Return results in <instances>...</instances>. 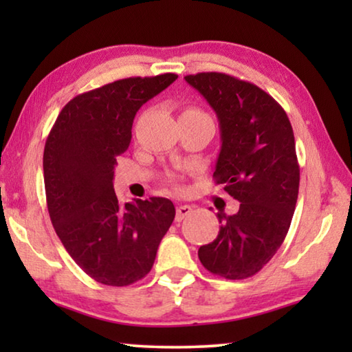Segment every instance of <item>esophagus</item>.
Returning <instances> with one entry per match:
<instances>
[{
    "label": "esophagus",
    "mask_w": 352,
    "mask_h": 352,
    "mask_svg": "<svg viewBox=\"0 0 352 352\" xmlns=\"http://www.w3.org/2000/svg\"><path fill=\"white\" fill-rule=\"evenodd\" d=\"M190 212H192V208H190L189 205H180V206H177L175 220H177V222H182V220H183L184 217H188Z\"/></svg>",
    "instance_id": "esophagus-1"
}]
</instances>
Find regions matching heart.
<instances>
[{
  "label": "heart",
  "mask_w": 352,
  "mask_h": 352,
  "mask_svg": "<svg viewBox=\"0 0 352 352\" xmlns=\"http://www.w3.org/2000/svg\"><path fill=\"white\" fill-rule=\"evenodd\" d=\"M188 111H195V113H201L200 110H197V109H188Z\"/></svg>",
  "instance_id": "b5f03b06"
}]
</instances>
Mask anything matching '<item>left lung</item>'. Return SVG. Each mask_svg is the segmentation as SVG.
<instances>
[{
  "instance_id": "8db88e82",
  "label": "left lung",
  "mask_w": 352,
  "mask_h": 352,
  "mask_svg": "<svg viewBox=\"0 0 352 352\" xmlns=\"http://www.w3.org/2000/svg\"><path fill=\"white\" fill-rule=\"evenodd\" d=\"M184 79L219 118L214 182L241 201L233 216L217 212L219 234L199 248V259L214 275L245 279L275 256L294 217L300 188L294 130L283 107L252 82L225 73Z\"/></svg>"
}]
</instances>
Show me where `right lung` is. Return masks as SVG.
<instances>
[{
	"mask_svg": "<svg viewBox=\"0 0 352 352\" xmlns=\"http://www.w3.org/2000/svg\"><path fill=\"white\" fill-rule=\"evenodd\" d=\"M127 77L82 93L58 113L43 152L46 205L71 258L94 281L124 287L151 272L174 222L169 199L121 205L116 157L127 151L136 111L177 79Z\"/></svg>",
	"mask_w": 352,
	"mask_h": 352,
	"instance_id": "1",
	"label": "right lung"
}]
</instances>
